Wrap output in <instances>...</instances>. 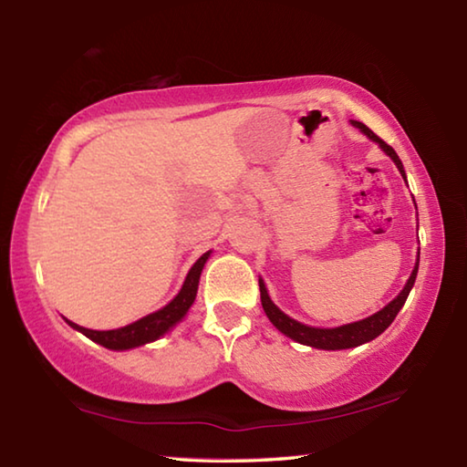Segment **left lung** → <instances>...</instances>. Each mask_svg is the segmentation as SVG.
<instances>
[{
    "label": "left lung",
    "instance_id": "8db88e82",
    "mask_svg": "<svg viewBox=\"0 0 467 467\" xmlns=\"http://www.w3.org/2000/svg\"><path fill=\"white\" fill-rule=\"evenodd\" d=\"M354 128L360 130L362 133L368 140H373L375 144L383 150V152L391 158L395 162V167H398L401 179L406 181V171H404V164H401L400 156L395 154V150L391 146H387L381 138H377L373 131H370L365 123L360 121H350ZM408 185V181H406ZM416 205V202H414ZM418 264H420V249H418V255H416V264H414V270L410 274L408 282L404 284V288L400 290V295L395 296L391 303H387L381 311H377L373 315H368V317L360 319V321H352V323H346V326H337V327H313V326H306V323H300L296 319H292L290 315L284 313L278 305L274 303L270 292L265 288V282L262 275H259V292H262V306L267 315V319L272 321V326L282 331L284 336L295 339V342L303 344V346H311V348H317V350H348V348H357L370 342V339H375L377 336H381L383 331L391 326L393 319L398 317V313L401 311V306H404L406 298L410 295V290H412L414 282H416V274H418Z\"/></svg>",
    "mask_w": 467,
    "mask_h": 467
}]
</instances>
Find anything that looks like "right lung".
<instances>
[{"mask_svg": "<svg viewBox=\"0 0 467 467\" xmlns=\"http://www.w3.org/2000/svg\"><path fill=\"white\" fill-rule=\"evenodd\" d=\"M210 253L212 251H205L203 255L192 265V270H189L185 275L183 286H181L177 296L172 298L169 305H164L162 309L146 315V317L130 323V326L99 331V329H88V327L78 326V323L69 321L66 317L63 319H66L69 327L80 331V334L92 339V342L109 348V350H133V348L156 342V339L167 336L172 327L179 326V323L185 319L189 309H192V305L195 303V296H197V286H200V275L203 272L205 262L210 259Z\"/></svg>", "mask_w": 467, "mask_h": 467, "instance_id": "right-lung-1", "label": "right lung"}]
</instances>
